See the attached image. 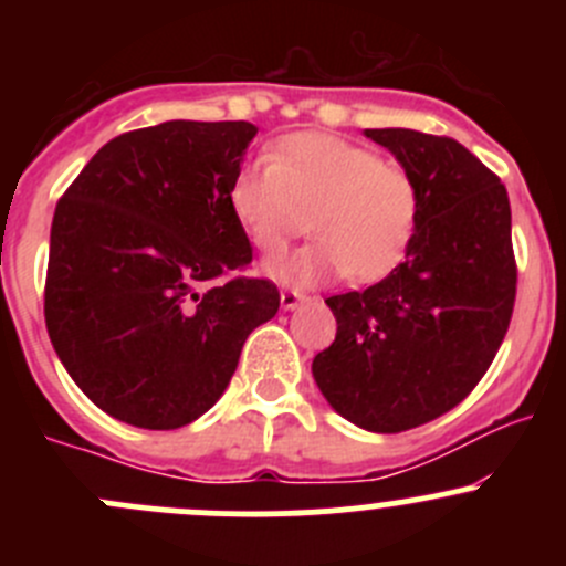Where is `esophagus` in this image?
I'll list each match as a JSON object with an SVG mask.
<instances>
[{
	"label": "esophagus",
	"mask_w": 566,
	"mask_h": 566,
	"mask_svg": "<svg viewBox=\"0 0 566 566\" xmlns=\"http://www.w3.org/2000/svg\"><path fill=\"white\" fill-rule=\"evenodd\" d=\"M306 295L301 290H282V310H295L298 304H304Z\"/></svg>",
	"instance_id": "34e87169"
}]
</instances>
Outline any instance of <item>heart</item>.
Instances as JSON below:
<instances>
[{"label": "heart", "mask_w": 566, "mask_h": 566, "mask_svg": "<svg viewBox=\"0 0 566 566\" xmlns=\"http://www.w3.org/2000/svg\"><path fill=\"white\" fill-rule=\"evenodd\" d=\"M230 205L251 243L282 254L310 227L315 247L276 260L282 282H317L345 273L378 282L397 271L416 241L421 186L399 164L328 134H293L271 156L247 161L232 177Z\"/></svg>", "instance_id": "obj_1"}]
</instances>
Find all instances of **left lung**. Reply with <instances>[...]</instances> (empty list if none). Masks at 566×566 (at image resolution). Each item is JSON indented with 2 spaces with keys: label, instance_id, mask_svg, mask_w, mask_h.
Here are the masks:
<instances>
[{
  "label": "left lung",
  "instance_id": "obj_1",
  "mask_svg": "<svg viewBox=\"0 0 566 566\" xmlns=\"http://www.w3.org/2000/svg\"><path fill=\"white\" fill-rule=\"evenodd\" d=\"M419 180L421 219L397 271L325 298L336 339L312 361L331 408L369 432H402L460 405L493 364L517 265L504 182L449 136L367 128Z\"/></svg>",
  "mask_w": 566,
  "mask_h": 566
}]
</instances>
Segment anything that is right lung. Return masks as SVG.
I'll return each instance as SVG.
<instances>
[{"mask_svg":"<svg viewBox=\"0 0 566 566\" xmlns=\"http://www.w3.org/2000/svg\"><path fill=\"white\" fill-rule=\"evenodd\" d=\"M254 136L243 119L128 130L56 202L45 328L73 384L125 424L199 419L279 312L276 284L243 276L251 243L230 205Z\"/></svg>","mask_w":566,"mask_h":566,"instance_id":"obj_1","label":"right lung"}]
</instances>
